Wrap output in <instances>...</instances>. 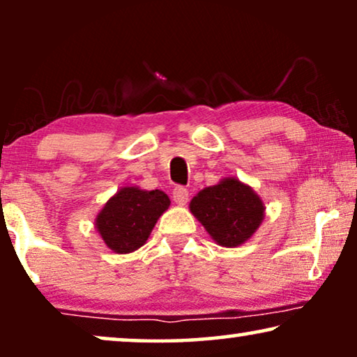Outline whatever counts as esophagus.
I'll use <instances>...</instances> for the list:
<instances>
[{
	"mask_svg": "<svg viewBox=\"0 0 357 357\" xmlns=\"http://www.w3.org/2000/svg\"><path fill=\"white\" fill-rule=\"evenodd\" d=\"M172 199L178 206H183L188 202V190L185 187H175L172 192Z\"/></svg>",
	"mask_w": 357,
	"mask_h": 357,
	"instance_id": "1",
	"label": "esophagus"
}]
</instances>
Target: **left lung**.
Wrapping results in <instances>:
<instances>
[{"instance_id":"left-lung-1","label":"left lung","mask_w":357,"mask_h":357,"mask_svg":"<svg viewBox=\"0 0 357 357\" xmlns=\"http://www.w3.org/2000/svg\"><path fill=\"white\" fill-rule=\"evenodd\" d=\"M190 211L218 245L234 248L261 226L265 203L250 185L237 177H224L198 192L190 202Z\"/></svg>"}]
</instances>
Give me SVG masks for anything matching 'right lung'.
Instances as JSON below:
<instances>
[{"instance_id":"right-lung-1","label":"right lung","mask_w":357,"mask_h":357,"mask_svg":"<svg viewBox=\"0 0 357 357\" xmlns=\"http://www.w3.org/2000/svg\"><path fill=\"white\" fill-rule=\"evenodd\" d=\"M170 199L162 190L121 187L96 216V229L112 252L131 253L143 247Z\"/></svg>"}]
</instances>
